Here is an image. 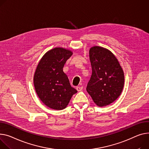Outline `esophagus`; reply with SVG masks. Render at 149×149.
Masks as SVG:
<instances>
[{"label":"esophagus","mask_w":149,"mask_h":149,"mask_svg":"<svg viewBox=\"0 0 149 149\" xmlns=\"http://www.w3.org/2000/svg\"><path fill=\"white\" fill-rule=\"evenodd\" d=\"M76 89H77L78 92H80V91H81L83 90V87H81V86H77L76 87Z\"/></svg>","instance_id":"esophagus-1"}]
</instances>
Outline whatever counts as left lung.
<instances>
[{
  "instance_id": "8db88e82",
  "label": "left lung",
  "mask_w": 149,
  "mask_h": 149,
  "mask_svg": "<svg viewBox=\"0 0 149 149\" xmlns=\"http://www.w3.org/2000/svg\"><path fill=\"white\" fill-rule=\"evenodd\" d=\"M92 74L86 90L100 107L113 103L119 96L124 86V73L114 55L101 47L89 51Z\"/></svg>"
}]
</instances>
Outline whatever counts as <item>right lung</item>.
<instances>
[{
  "label": "right lung",
  "mask_w": 149,
  "mask_h": 149,
  "mask_svg": "<svg viewBox=\"0 0 149 149\" xmlns=\"http://www.w3.org/2000/svg\"><path fill=\"white\" fill-rule=\"evenodd\" d=\"M72 53L63 48L48 52L39 62L34 75L36 92L41 101L54 110L66 107L77 91L72 87L63 68Z\"/></svg>",
  "instance_id": "right-lung-1"
}]
</instances>
